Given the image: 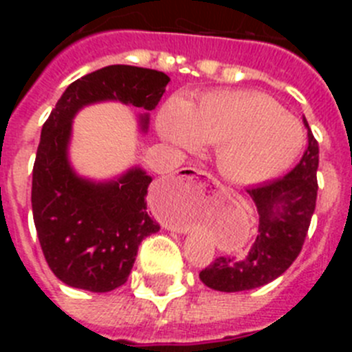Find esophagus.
<instances>
[{
	"mask_svg": "<svg viewBox=\"0 0 352 352\" xmlns=\"http://www.w3.org/2000/svg\"><path fill=\"white\" fill-rule=\"evenodd\" d=\"M183 174H185L186 178H190V179H208V178H210V174L204 173V170H197V169L183 170ZM182 231H183V229H182Z\"/></svg>",
	"mask_w": 352,
	"mask_h": 352,
	"instance_id": "34e87169",
	"label": "esophagus"
}]
</instances>
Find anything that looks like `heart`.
Listing matches in <instances>:
<instances>
[{"label":"heart","instance_id":"1","mask_svg":"<svg viewBox=\"0 0 352 352\" xmlns=\"http://www.w3.org/2000/svg\"><path fill=\"white\" fill-rule=\"evenodd\" d=\"M157 132L179 149L214 144V164L239 185L280 176L305 144L300 121L273 98L252 91H208L186 102L173 96L157 114Z\"/></svg>","mask_w":352,"mask_h":352}]
</instances>
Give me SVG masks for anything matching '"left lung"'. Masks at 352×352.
<instances>
[{
	"label": "left lung",
	"mask_w": 352,
	"mask_h": 352,
	"mask_svg": "<svg viewBox=\"0 0 352 352\" xmlns=\"http://www.w3.org/2000/svg\"><path fill=\"white\" fill-rule=\"evenodd\" d=\"M305 126L309 129L307 120ZM309 148L284 178L248 188L259 213V234L247 257H219L199 273L210 289L238 292L266 285L294 263L316 210L319 144L309 129Z\"/></svg>",
	"instance_id": "obj_1"
}]
</instances>
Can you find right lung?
<instances>
[{"mask_svg":"<svg viewBox=\"0 0 352 352\" xmlns=\"http://www.w3.org/2000/svg\"><path fill=\"white\" fill-rule=\"evenodd\" d=\"M164 72L111 65L72 82L40 133L33 166L31 208L43 257L63 284L109 292L126 282L139 245L160 226L146 211L151 176L139 166L105 182L84 178L68 158L72 123L80 109L120 102L141 109L148 132L149 111L166 93Z\"/></svg>","mask_w":352,"mask_h":352,"instance_id":"1","label":"right lung"}]
</instances>
